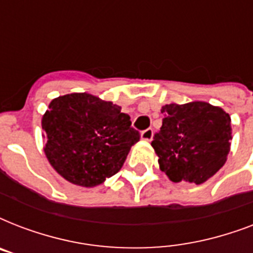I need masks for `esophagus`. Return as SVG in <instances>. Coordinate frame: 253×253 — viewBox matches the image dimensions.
<instances>
[{
  "instance_id": "esophagus-1",
  "label": "esophagus",
  "mask_w": 253,
  "mask_h": 253,
  "mask_svg": "<svg viewBox=\"0 0 253 253\" xmlns=\"http://www.w3.org/2000/svg\"><path fill=\"white\" fill-rule=\"evenodd\" d=\"M140 136H142L143 140H151L152 136H154V130L152 128H147V130L143 131Z\"/></svg>"
}]
</instances>
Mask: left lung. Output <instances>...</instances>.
<instances>
[{"mask_svg": "<svg viewBox=\"0 0 253 253\" xmlns=\"http://www.w3.org/2000/svg\"><path fill=\"white\" fill-rule=\"evenodd\" d=\"M162 114L163 126L151 146L169 180L200 185L224 166L232 136L231 118L223 109L196 101L169 103Z\"/></svg>", "mask_w": 253, "mask_h": 253, "instance_id": "left-lung-1", "label": "left lung"}]
</instances>
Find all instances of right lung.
Here are the masks:
<instances>
[{
    "mask_svg": "<svg viewBox=\"0 0 253 253\" xmlns=\"http://www.w3.org/2000/svg\"><path fill=\"white\" fill-rule=\"evenodd\" d=\"M42 128L49 164L67 181L85 188L118 173L140 139L121 106L87 93L52 99Z\"/></svg>",
    "mask_w": 253,
    "mask_h": 253,
    "instance_id": "right-lung-1",
    "label": "right lung"
}]
</instances>
